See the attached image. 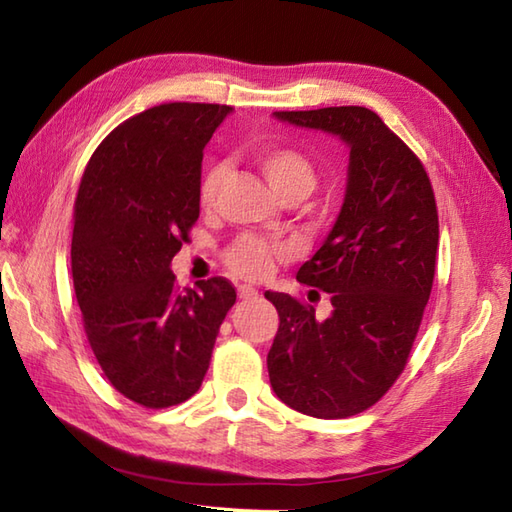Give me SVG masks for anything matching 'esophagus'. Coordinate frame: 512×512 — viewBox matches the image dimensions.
<instances>
[{
    "label": "esophagus",
    "instance_id": "obj_1",
    "mask_svg": "<svg viewBox=\"0 0 512 512\" xmlns=\"http://www.w3.org/2000/svg\"><path fill=\"white\" fill-rule=\"evenodd\" d=\"M237 295H239V299H244V301L259 299V292L255 288H250V286H239L237 288Z\"/></svg>",
    "mask_w": 512,
    "mask_h": 512
}]
</instances>
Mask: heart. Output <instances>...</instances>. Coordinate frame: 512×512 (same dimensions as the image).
Here are the masks:
<instances>
[{"label":"heart","instance_id":"b5f03b06","mask_svg":"<svg viewBox=\"0 0 512 512\" xmlns=\"http://www.w3.org/2000/svg\"><path fill=\"white\" fill-rule=\"evenodd\" d=\"M255 162L262 169L266 180L270 182L284 200H303L317 187L319 173L314 162L303 154L301 149L286 145H262L255 149ZM226 176V167L222 162L206 167L200 180V204L204 209H211L217 191H220ZM281 255V248L268 244L266 239L257 235H244L226 250V266L235 275L244 279H262L270 273L275 264V257Z\"/></svg>","mask_w":512,"mask_h":512}]
</instances>
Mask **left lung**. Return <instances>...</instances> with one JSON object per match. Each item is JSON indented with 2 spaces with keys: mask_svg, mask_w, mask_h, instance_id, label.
<instances>
[{
  "mask_svg": "<svg viewBox=\"0 0 512 512\" xmlns=\"http://www.w3.org/2000/svg\"><path fill=\"white\" fill-rule=\"evenodd\" d=\"M275 116L341 136L350 171L339 220L297 273L330 292L334 312L317 321L310 303L264 292L279 312L270 385L306 416L350 418L376 405L409 361L436 277V195L420 158L367 107Z\"/></svg>",
  "mask_w": 512,
  "mask_h": 512,
  "instance_id": "left-lung-1",
  "label": "left lung"
}]
</instances>
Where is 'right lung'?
I'll return each instance as SVG.
<instances>
[{
    "label": "right lung",
    "instance_id": "1",
    "mask_svg": "<svg viewBox=\"0 0 512 512\" xmlns=\"http://www.w3.org/2000/svg\"><path fill=\"white\" fill-rule=\"evenodd\" d=\"M228 112L178 101L127 118L96 147L74 200L70 257L85 336L112 387L147 409L200 389L237 297L224 277L180 290L169 270L200 215L204 145Z\"/></svg>",
    "mask_w": 512,
    "mask_h": 512
}]
</instances>
